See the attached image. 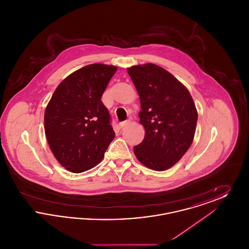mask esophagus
Returning a JSON list of instances; mask_svg holds the SVG:
<instances>
[{
	"instance_id": "1",
	"label": "esophagus",
	"mask_w": 249,
	"mask_h": 249,
	"mask_svg": "<svg viewBox=\"0 0 249 249\" xmlns=\"http://www.w3.org/2000/svg\"><path fill=\"white\" fill-rule=\"evenodd\" d=\"M130 123V120H125V121H123V122H120L119 124V127L121 129V128H123L124 126H126L127 124H129Z\"/></svg>"
}]
</instances>
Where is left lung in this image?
<instances>
[{
	"instance_id": "1",
	"label": "left lung",
	"mask_w": 249,
	"mask_h": 249,
	"mask_svg": "<svg viewBox=\"0 0 249 249\" xmlns=\"http://www.w3.org/2000/svg\"><path fill=\"white\" fill-rule=\"evenodd\" d=\"M140 97V123L145 134L133 147L138 160L149 169L164 171L190 148L198 113L187 88L165 69L146 63L127 69Z\"/></svg>"
}]
</instances>
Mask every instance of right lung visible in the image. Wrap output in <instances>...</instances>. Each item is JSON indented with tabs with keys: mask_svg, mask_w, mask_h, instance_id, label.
<instances>
[{
	"mask_svg": "<svg viewBox=\"0 0 249 249\" xmlns=\"http://www.w3.org/2000/svg\"><path fill=\"white\" fill-rule=\"evenodd\" d=\"M117 67L102 63L73 71L57 87L45 112V132L57 160L83 173L104 158L115 131L101 98Z\"/></svg>",
	"mask_w": 249,
	"mask_h": 249,
	"instance_id": "1",
	"label": "right lung"
}]
</instances>
